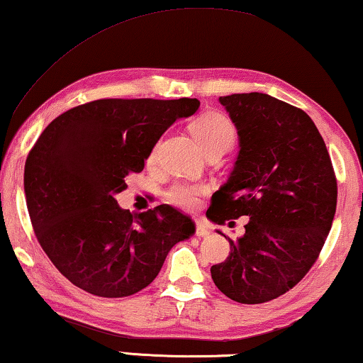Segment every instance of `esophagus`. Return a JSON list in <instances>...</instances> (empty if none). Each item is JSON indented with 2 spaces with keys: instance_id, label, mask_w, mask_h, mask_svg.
<instances>
[{
  "instance_id": "34e87169",
  "label": "esophagus",
  "mask_w": 363,
  "mask_h": 363,
  "mask_svg": "<svg viewBox=\"0 0 363 363\" xmlns=\"http://www.w3.org/2000/svg\"><path fill=\"white\" fill-rule=\"evenodd\" d=\"M208 228L207 226H205V223H202V221H196V235L199 236V238H205V236H208Z\"/></svg>"
}]
</instances>
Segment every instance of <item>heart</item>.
<instances>
[{"instance_id": "b5f03b06", "label": "heart", "mask_w": 363, "mask_h": 363, "mask_svg": "<svg viewBox=\"0 0 363 363\" xmlns=\"http://www.w3.org/2000/svg\"><path fill=\"white\" fill-rule=\"evenodd\" d=\"M191 133L203 153L215 148L226 151L233 145L236 137L233 122L218 111H207L199 116L191 123ZM200 194H202V187L177 184L169 189L167 199L171 203L181 208H194L197 205Z\"/></svg>"}]
</instances>
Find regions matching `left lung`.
I'll return each instance as SVG.
<instances>
[{"instance_id":"8db88e82","label":"left lung","mask_w":363,"mask_h":363,"mask_svg":"<svg viewBox=\"0 0 363 363\" xmlns=\"http://www.w3.org/2000/svg\"><path fill=\"white\" fill-rule=\"evenodd\" d=\"M235 123L233 171L213 194L207 218L247 216L230 256L210 269L221 294L238 303L270 301L300 282L331 230L337 182L324 140L301 109L262 93L221 96Z\"/></svg>"}]
</instances>
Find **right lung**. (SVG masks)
Masks as SVG:
<instances>
[{
  "mask_svg": "<svg viewBox=\"0 0 363 363\" xmlns=\"http://www.w3.org/2000/svg\"><path fill=\"white\" fill-rule=\"evenodd\" d=\"M197 99H99L48 123L24 167L29 216L42 250L69 282L106 298L148 286L176 242L196 233L191 216L163 203L118 207L125 177L140 172L167 128Z\"/></svg>",
  "mask_w": 363,
  "mask_h": 363,
  "instance_id": "add662e5",
  "label": "right lung"
}]
</instances>
